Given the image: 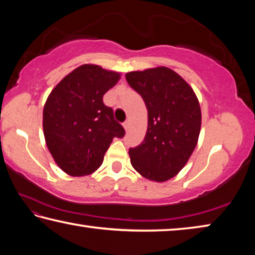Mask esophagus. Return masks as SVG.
Listing matches in <instances>:
<instances>
[{
	"mask_svg": "<svg viewBox=\"0 0 255 255\" xmlns=\"http://www.w3.org/2000/svg\"><path fill=\"white\" fill-rule=\"evenodd\" d=\"M123 127L125 128V130H126V131L128 130V128H129V122H128V120L123 124Z\"/></svg>",
	"mask_w": 255,
	"mask_h": 255,
	"instance_id": "esophagus-1",
	"label": "esophagus"
}]
</instances>
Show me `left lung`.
<instances>
[{
	"label": "left lung",
	"mask_w": 255,
	"mask_h": 255,
	"mask_svg": "<svg viewBox=\"0 0 255 255\" xmlns=\"http://www.w3.org/2000/svg\"><path fill=\"white\" fill-rule=\"evenodd\" d=\"M128 84L147 108L144 140L129 148L133 169L144 178L164 182L183 169L195 150L201 127V110L191 86L169 67L129 72Z\"/></svg>",
	"instance_id": "obj_1"
}]
</instances>
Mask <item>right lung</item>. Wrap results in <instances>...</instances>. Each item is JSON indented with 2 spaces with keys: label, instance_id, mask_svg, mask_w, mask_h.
Segmentation results:
<instances>
[{
  "label": "right lung",
  "instance_id": "add662e5",
  "mask_svg": "<svg viewBox=\"0 0 255 255\" xmlns=\"http://www.w3.org/2000/svg\"><path fill=\"white\" fill-rule=\"evenodd\" d=\"M119 80L118 72L84 64L64 77L47 98L42 112L46 145L68 175L93 173L112 139L124 137L125 129L102 100Z\"/></svg>",
  "mask_w": 255,
  "mask_h": 255
}]
</instances>
